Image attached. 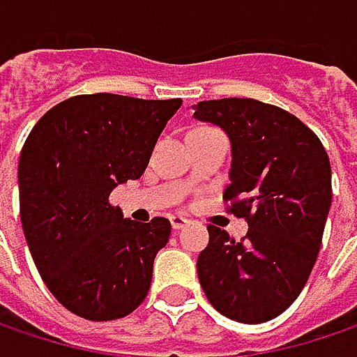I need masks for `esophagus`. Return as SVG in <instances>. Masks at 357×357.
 Listing matches in <instances>:
<instances>
[{
  "instance_id": "34e87169",
  "label": "esophagus",
  "mask_w": 357,
  "mask_h": 357,
  "mask_svg": "<svg viewBox=\"0 0 357 357\" xmlns=\"http://www.w3.org/2000/svg\"><path fill=\"white\" fill-rule=\"evenodd\" d=\"M169 222H172V228H174V230H181L190 220L183 218V216H176V214H174V216H169Z\"/></svg>"
}]
</instances>
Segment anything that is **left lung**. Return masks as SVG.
Masks as SVG:
<instances>
[{
  "label": "left lung",
  "instance_id": "1",
  "mask_svg": "<svg viewBox=\"0 0 357 357\" xmlns=\"http://www.w3.org/2000/svg\"><path fill=\"white\" fill-rule=\"evenodd\" d=\"M232 147L230 212L248 222L242 241L208 226L198 257L208 301L228 319L262 324L293 303L311 275L331 206V165L319 137L299 119L255 98L194 105Z\"/></svg>",
  "mask_w": 357,
  "mask_h": 357
}]
</instances>
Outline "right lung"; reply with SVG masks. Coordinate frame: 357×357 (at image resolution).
<instances>
[{
  "mask_svg": "<svg viewBox=\"0 0 357 357\" xmlns=\"http://www.w3.org/2000/svg\"><path fill=\"white\" fill-rule=\"evenodd\" d=\"M181 98L78 95L33 125L20 165V218L36 268L54 297L91 321L135 311L151 287L153 261L167 244V218H123L109 202L143 176Z\"/></svg>",
  "mask_w": 357,
  "mask_h": 357,
  "instance_id": "right-lung-1",
  "label": "right lung"
}]
</instances>
